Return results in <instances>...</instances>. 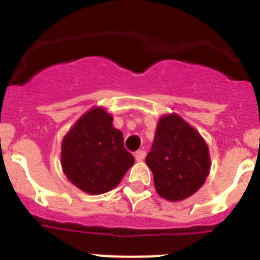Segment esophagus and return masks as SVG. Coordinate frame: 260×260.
Here are the masks:
<instances>
[{
  "instance_id": "obj_1",
  "label": "esophagus",
  "mask_w": 260,
  "mask_h": 260,
  "mask_svg": "<svg viewBox=\"0 0 260 260\" xmlns=\"http://www.w3.org/2000/svg\"><path fill=\"white\" fill-rule=\"evenodd\" d=\"M135 157H136V161H138V162L143 161V159H145V157H146V152L143 151V149H140V151L136 152Z\"/></svg>"
}]
</instances>
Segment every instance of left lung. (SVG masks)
<instances>
[{"instance_id": "1", "label": "left lung", "mask_w": 260, "mask_h": 260, "mask_svg": "<svg viewBox=\"0 0 260 260\" xmlns=\"http://www.w3.org/2000/svg\"><path fill=\"white\" fill-rule=\"evenodd\" d=\"M154 188L162 199L177 203L198 192L210 174L209 146L179 114L161 115L153 145L146 157Z\"/></svg>"}]
</instances>
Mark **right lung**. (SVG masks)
<instances>
[{
    "label": "right lung",
    "mask_w": 260,
    "mask_h": 260,
    "mask_svg": "<svg viewBox=\"0 0 260 260\" xmlns=\"http://www.w3.org/2000/svg\"><path fill=\"white\" fill-rule=\"evenodd\" d=\"M123 133L104 107L86 111L61 141V169L67 179L89 195L119 185L135 158L123 146Z\"/></svg>",
    "instance_id": "obj_1"
}]
</instances>
